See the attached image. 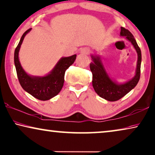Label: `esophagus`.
I'll use <instances>...</instances> for the list:
<instances>
[{"label": "esophagus", "instance_id": "obj_1", "mask_svg": "<svg viewBox=\"0 0 155 155\" xmlns=\"http://www.w3.org/2000/svg\"><path fill=\"white\" fill-rule=\"evenodd\" d=\"M82 52L85 54H88L90 52V50L89 48H84L82 50Z\"/></svg>", "mask_w": 155, "mask_h": 155}]
</instances>
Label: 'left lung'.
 Segmentation results:
<instances>
[{
	"instance_id": "8db88e82",
	"label": "left lung",
	"mask_w": 155,
	"mask_h": 155,
	"mask_svg": "<svg viewBox=\"0 0 155 155\" xmlns=\"http://www.w3.org/2000/svg\"><path fill=\"white\" fill-rule=\"evenodd\" d=\"M120 34L122 36H126L127 40L130 41L138 54L136 74L132 80L124 84H117L113 81L107 75L102 64L101 60L98 56L92 55V62L90 64V70L92 73V85L95 92L103 99L109 101H116L119 100L133 89L139 82L141 74V51L136 40L130 31L123 27L121 28Z\"/></svg>"
}]
</instances>
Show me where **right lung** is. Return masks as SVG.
I'll use <instances>...</instances> for the list:
<instances>
[{
  "mask_svg": "<svg viewBox=\"0 0 155 155\" xmlns=\"http://www.w3.org/2000/svg\"><path fill=\"white\" fill-rule=\"evenodd\" d=\"M31 30V28L25 32L14 51V64L17 77L21 87L27 92L36 99L47 101L57 95L62 89L64 83L65 72L72 65L77 55L62 58L49 74L43 77H31L25 72L18 59V51L25 36Z\"/></svg>",
  "mask_w": 155,
  "mask_h": 155,
  "instance_id": "add662e5",
  "label": "right lung"
}]
</instances>
